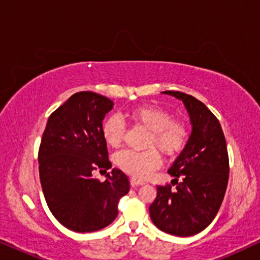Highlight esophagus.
Listing matches in <instances>:
<instances>
[{
    "instance_id": "34e87169",
    "label": "esophagus",
    "mask_w": 260,
    "mask_h": 260,
    "mask_svg": "<svg viewBox=\"0 0 260 260\" xmlns=\"http://www.w3.org/2000/svg\"><path fill=\"white\" fill-rule=\"evenodd\" d=\"M145 182L144 181L142 180H138V179H135V177H133V179H130V184L131 187H138V186H143Z\"/></svg>"
}]
</instances>
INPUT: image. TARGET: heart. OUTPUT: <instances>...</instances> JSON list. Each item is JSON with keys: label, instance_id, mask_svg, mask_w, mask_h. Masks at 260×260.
Listing matches in <instances>:
<instances>
[{"label": "heart", "instance_id": "b5f03b06", "mask_svg": "<svg viewBox=\"0 0 260 260\" xmlns=\"http://www.w3.org/2000/svg\"><path fill=\"white\" fill-rule=\"evenodd\" d=\"M124 118L134 126L148 131L144 141V151L124 150L116 157V163L123 172L137 179H144L161 166V157L170 158L180 154L190 136L186 122L174 119L168 110L158 106H138L125 111ZM102 136L111 148H118L125 136V126L117 116L103 120Z\"/></svg>", "mask_w": 260, "mask_h": 260}]
</instances>
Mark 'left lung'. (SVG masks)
<instances>
[{"instance_id": "1", "label": "left lung", "mask_w": 260, "mask_h": 260, "mask_svg": "<svg viewBox=\"0 0 260 260\" xmlns=\"http://www.w3.org/2000/svg\"><path fill=\"white\" fill-rule=\"evenodd\" d=\"M162 93L183 102L193 131L168 170L174 180L158 184L149 212L158 230L189 237L205 230L219 212L229 183V152L221 125L204 103L179 91Z\"/></svg>"}]
</instances>
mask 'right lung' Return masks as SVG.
<instances>
[{"label": "right lung", "mask_w": 260, "mask_h": 260, "mask_svg": "<svg viewBox=\"0 0 260 260\" xmlns=\"http://www.w3.org/2000/svg\"><path fill=\"white\" fill-rule=\"evenodd\" d=\"M113 108L108 97L77 92L49 116L39 148V175L49 211L74 232H94L118 214L129 179L113 168L101 182L94 170L111 168L102 122Z\"/></svg>", "instance_id": "1"}]
</instances>
